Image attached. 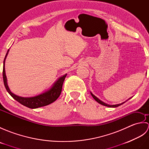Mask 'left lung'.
I'll use <instances>...</instances> for the list:
<instances>
[{
  "label": "left lung",
  "instance_id": "obj_1",
  "mask_svg": "<svg viewBox=\"0 0 149 149\" xmlns=\"http://www.w3.org/2000/svg\"><path fill=\"white\" fill-rule=\"evenodd\" d=\"M91 96L93 97V99L95 100L97 102H99V104H102V105H103V106H107V107H118L119 106H120V105H122V104H123V103H125V102H122V103H121V104H116V105H109V104H106V103H104V102H102V101L101 100H100L99 99H98V98H97L93 94H92L91 93ZM129 100V99H128Z\"/></svg>",
  "mask_w": 149,
  "mask_h": 149
}]
</instances>
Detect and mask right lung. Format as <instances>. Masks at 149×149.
Masks as SVG:
<instances>
[{
  "label": "right lung",
  "mask_w": 149,
  "mask_h": 149,
  "mask_svg": "<svg viewBox=\"0 0 149 149\" xmlns=\"http://www.w3.org/2000/svg\"><path fill=\"white\" fill-rule=\"evenodd\" d=\"M8 52H9V50H8V52L6 54L4 60L2 75H3V81H4L5 88L6 90L8 91V92L10 94V95L14 99L18 101L19 103H20L21 104H22V105H24L31 109H35V108H38V107L49 105V104H51L53 102H54L55 100H56L61 93L63 82H64L65 79L67 74H65L63 75V76L59 78L58 81L54 84L52 87L50 88V90H49L48 91H47L45 92H44L42 94L39 95H37L33 97H22L16 95L11 92V91L9 90L7 84V78H6V75L5 73V67H4L5 59L6 58V56L8 55Z\"/></svg>",
  "instance_id": "add662e5"
}]
</instances>
